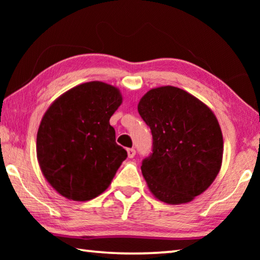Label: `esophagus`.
I'll list each match as a JSON object with an SVG mask.
<instances>
[{
  "mask_svg": "<svg viewBox=\"0 0 260 260\" xmlns=\"http://www.w3.org/2000/svg\"><path fill=\"white\" fill-rule=\"evenodd\" d=\"M127 156H128V158H133L135 156V149L133 148L127 149Z\"/></svg>",
  "mask_w": 260,
  "mask_h": 260,
  "instance_id": "1",
  "label": "esophagus"
}]
</instances>
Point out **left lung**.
Wrapping results in <instances>:
<instances>
[{
    "label": "left lung",
    "instance_id": "8db88e82",
    "mask_svg": "<svg viewBox=\"0 0 260 260\" xmlns=\"http://www.w3.org/2000/svg\"><path fill=\"white\" fill-rule=\"evenodd\" d=\"M138 110L152 134V153L141 166L152 195L167 204L191 202L221 167L222 133L212 110L173 86L152 88Z\"/></svg>",
    "mask_w": 260,
    "mask_h": 260
}]
</instances>
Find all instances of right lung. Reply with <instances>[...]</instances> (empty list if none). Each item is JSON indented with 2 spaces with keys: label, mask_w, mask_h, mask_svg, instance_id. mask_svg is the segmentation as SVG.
Segmentation results:
<instances>
[{
  "label": "right lung",
  "mask_w": 260,
  "mask_h": 260,
  "mask_svg": "<svg viewBox=\"0 0 260 260\" xmlns=\"http://www.w3.org/2000/svg\"><path fill=\"white\" fill-rule=\"evenodd\" d=\"M121 103L117 87L90 81L65 91L48 108L39 126L37 157L46 180L61 196L85 202L110 186L127 157L110 125Z\"/></svg>",
  "instance_id": "1"
}]
</instances>
